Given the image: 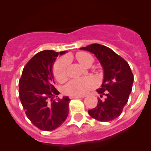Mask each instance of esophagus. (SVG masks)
<instances>
[{
    "label": "esophagus",
    "instance_id": "34e87169",
    "mask_svg": "<svg viewBox=\"0 0 151 151\" xmlns=\"http://www.w3.org/2000/svg\"><path fill=\"white\" fill-rule=\"evenodd\" d=\"M85 96H73L70 97V99H73V98H84Z\"/></svg>",
    "mask_w": 151,
    "mask_h": 151
}]
</instances>
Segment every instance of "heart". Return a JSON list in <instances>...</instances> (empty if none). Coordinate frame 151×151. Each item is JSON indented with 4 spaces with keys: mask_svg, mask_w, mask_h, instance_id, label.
Returning <instances> with one entry per match:
<instances>
[{
    "mask_svg": "<svg viewBox=\"0 0 151 151\" xmlns=\"http://www.w3.org/2000/svg\"><path fill=\"white\" fill-rule=\"evenodd\" d=\"M76 59L85 66L91 64L94 61L93 57L86 52H78L76 54ZM69 60L63 57L56 61L53 65V75L59 82H64L67 77V69ZM97 86V82L92 77L74 78L68 82L63 88V92L69 96H84Z\"/></svg>",
    "mask_w": 151,
    "mask_h": 151,
    "instance_id": "heart-1",
    "label": "heart"
}]
</instances>
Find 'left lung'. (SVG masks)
<instances>
[{
	"instance_id": "1",
	"label": "left lung",
	"mask_w": 151,
	"mask_h": 151,
	"mask_svg": "<svg viewBox=\"0 0 151 151\" xmlns=\"http://www.w3.org/2000/svg\"><path fill=\"white\" fill-rule=\"evenodd\" d=\"M80 49L93 53L104 70V82L97 90L101 94L97 105L88 110V114L101 122L113 120L122 113L132 89L134 76L130 66L122 57L104 45L92 44Z\"/></svg>"
}]
</instances>
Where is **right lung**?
<instances>
[{
  "instance_id": "add662e5",
  "label": "right lung",
  "mask_w": 151,
  "mask_h": 151,
  "mask_svg": "<svg viewBox=\"0 0 151 151\" xmlns=\"http://www.w3.org/2000/svg\"><path fill=\"white\" fill-rule=\"evenodd\" d=\"M58 54L52 50L38 52L24 66L19 82V99L25 113L31 122L42 131L60 127L69 113V97L53 100L60 94L54 87L51 71Z\"/></svg>"
}]
</instances>
